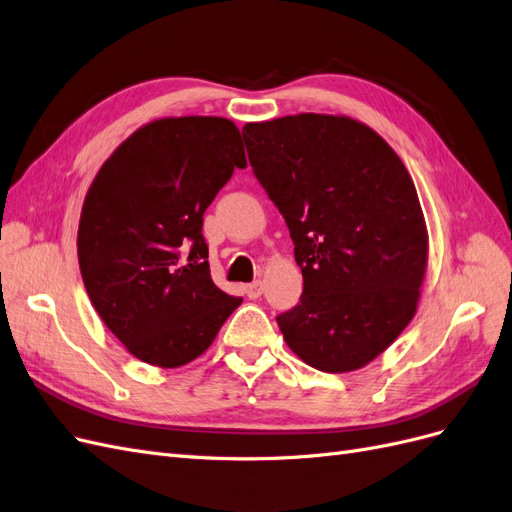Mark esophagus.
<instances>
[{
	"label": "esophagus",
	"mask_w": 512,
	"mask_h": 512,
	"mask_svg": "<svg viewBox=\"0 0 512 512\" xmlns=\"http://www.w3.org/2000/svg\"><path fill=\"white\" fill-rule=\"evenodd\" d=\"M243 290H245V294H247V299H258L260 294H262V282L256 280V282H252V284H245Z\"/></svg>",
	"instance_id": "obj_1"
}]
</instances>
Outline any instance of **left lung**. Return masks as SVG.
Wrapping results in <instances>:
<instances>
[{
    "label": "left lung",
    "instance_id": "1",
    "mask_svg": "<svg viewBox=\"0 0 512 512\" xmlns=\"http://www.w3.org/2000/svg\"><path fill=\"white\" fill-rule=\"evenodd\" d=\"M252 170L280 209L303 273L275 320L290 350L342 374L408 327L427 267V228L404 162L350 117L301 113L245 123Z\"/></svg>",
    "mask_w": 512,
    "mask_h": 512
}]
</instances>
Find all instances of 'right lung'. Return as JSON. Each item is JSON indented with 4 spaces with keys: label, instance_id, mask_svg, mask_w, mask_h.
Wrapping results in <instances>:
<instances>
[{
    "label": "right lung",
    "instance_id": "obj_1",
    "mask_svg": "<svg viewBox=\"0 0 512 512\" xmlns=\"http://www.w3.org/2000/svg\"><path fill=\"white\" fill-rule=\"evenodd\" d=\"M245 166L230 119L168 117L123 141L91 183L81 275L96 312L136 359L194 361L241 305L211 280L203 213Z\"/></svg>",
    "mask_w": 512,
    "mask_h": 512
}]
</instances>
